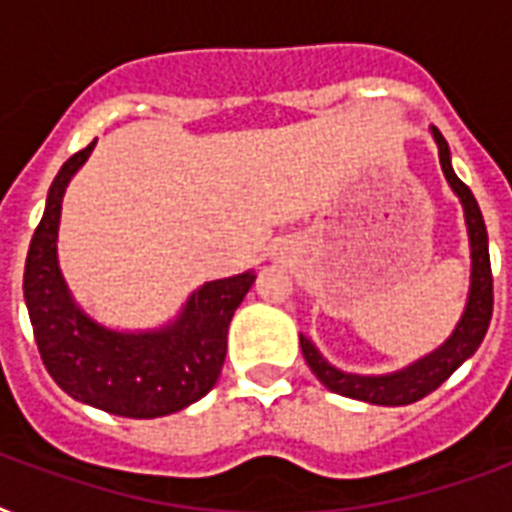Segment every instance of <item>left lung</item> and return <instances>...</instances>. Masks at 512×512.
Instances as JSON below:
<instances>
[{
    "label": "left lung",
    "instance_id": "obj_1",
    "mask_svg": "<svg viewBox=\"0 0 512 512\" xmlns=\"http://www.w3.org/2000/svg\"><path fill=\"white\" fill-rule=\"evenodd\" d=\"M430 135L436 140L438 162H441L446 183H449V188L462 204L470 241L468 303H465V311H462L457 327L452 329V335L446 337L436 350H430L412 364H406L404 369H396V372L388 374L342 372V369L332 366L327 358L321 356V350L313 345V340L300 335V348H303L305 361L311 366V372L319 377L321 385L332 390V393L366 401V404L406 406L433 393L441 382L452 377L454 369H460L476 353L478 345L484 342L489 321H492V263H489V236H486L484 215H481L476 196L470 193L468 185L454 175L452 154H449V143L444 140V135L436 127H430Z\"/></svg>",
    "mask_w": 512,
    "mask_h": 512
}]
</instances>
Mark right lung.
Masks as SVG:
<instances>
[{
	"mask_svg": "<svg viewBox=\"0 0 512 512\" xmlns=\"http://www.w3.org/2000/svg\"><path fill=\"white\" fill-rule=\"evenodd\" d=\"M90 146L55 175L28 247L23 297L47 372L68 396L108 414L154 420L180 412L215 388L228 348V324L255 271L204 281L170 324L111 329L76 303L58 263V228L71 177L90 159Z\"/></svg>",
	"mask_w": 512,
	"mask_h": 512,
	"instance_id": "right-lung-1",
	"label": "right lung"
}]
</instances>
